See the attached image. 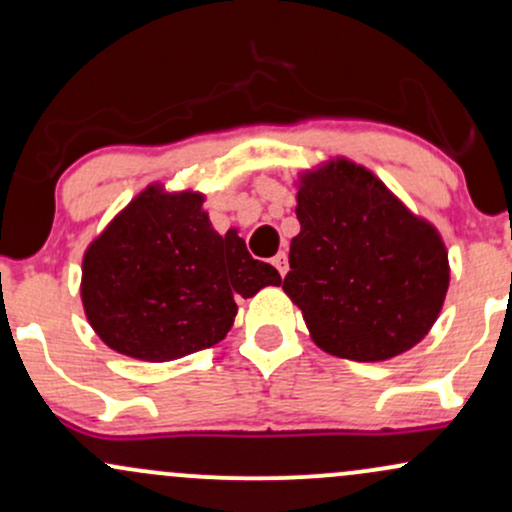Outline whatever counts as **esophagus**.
I'll return each mask as SVG.
<instances>
[{"mask_svg":"<svg viewBox=\"0 0 512 512\" xmlns=\"http://www.w3.org/2000/svg\"><path fill=\"white\" fill-rule=\"evenodd\" d=\"M272 264L279 269L281 276H286V272H289V260H286V252H276Z\"/></svg>","mask_w":512,"mask_h":512,"instance_id":"1","label":"esophagus"}]
</instances>
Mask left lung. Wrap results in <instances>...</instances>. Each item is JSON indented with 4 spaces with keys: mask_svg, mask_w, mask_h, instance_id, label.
Instances as JSON below:
<instances>
[{
    "mask_svg": "<svg viewBox=\"0 0 512 512\" xmlns=\"http://www.w3.org/2000/svg\"><path fill=\"white\" fill-rule=\"evenodd\" d=\"M284 291L310 337L349 361H387L419 344L443 308L448 252L370 170L337 158L301 175Z\"/></svg>",
    "mask_w": 512,
    "mask_h": 512,
    "instance_id": "8db88e82",
    "label": "left lung"
}]
</instances>
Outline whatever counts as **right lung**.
<instances>
[{
  "label": "right lung",
  "mask_w": 512,
  "mask_h": 512,
  "mask_svg": "<svg viewBox=\"0 0 512 512\" xmlns=\"http://www.w3.org/2000/svg\"><path fill=\"white\" fill-rule=\"evenodd\" d=\"M202 204L199 192L151 185L88 245L81 301L117 354L161 363L209 349L231 330L238 298L281 284L236 231H214Z\"/></svg>",
  "instance_id": "right-lung-1"
}]
</instances>
